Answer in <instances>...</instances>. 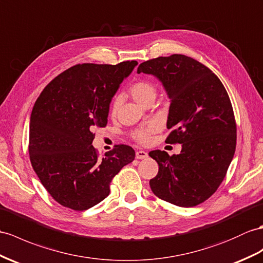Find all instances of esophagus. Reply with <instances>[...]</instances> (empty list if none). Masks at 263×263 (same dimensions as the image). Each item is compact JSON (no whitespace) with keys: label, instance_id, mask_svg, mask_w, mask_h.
<instances>
[{"label":"esophagus","instance_id":"esophagus-1","mask_svg":"<svg viewBox=\"0 0 263 263\" xmlns=\"http://www.w3.org/2000/svg\"><path fill=\"white\" fill-rule=\"evenodd\" d=\"M148 157V154H147L145 151H137L136 152V158L137 159H145Z\"/></svg>","mask_w":263,"mask_h":263}]
</instances>
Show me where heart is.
Instances as JSON below:
<instances>
[{
    "mask_svg": "<svg viewBox=\"0 0 263 263\" xmlns=\"http://www.w3.org/2000/svg\"><path fill=\"white\" fill-rule=\"evenodd\" d=\"M128 92L132 96V98L138 102L139 105H145L146 102L151 100H154L156 97V87L153 82L148 80H138L134 82L133 85L128 89ZM120 106V99L115 98L112 104H111V114L115 115L117 112L118 108ZM159 129V126L156 123H151L146 127L139 128V129L134 132V138H135L137 142L146 144L149 142L151 135L154 133H156Z\"/></svg>",
    "mask_w": 263,
    "mask_h": 263,
    "instance_id": "heart-1",
    "label": "heart"
}]
</instances>
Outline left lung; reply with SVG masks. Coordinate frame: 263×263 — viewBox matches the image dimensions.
<instances>
[{"mask_svg":"<svg viewBox=\"0 0 263 263\" xmlns=\"http://www.w3.org/2000/svg\"><path fill=\"white\" fill-rule=\"evenodd\" d=\"M153 74L171 99L166 142L182 144L178 155L152 151L158 164L153 193L177 206L192 208L214 194L234 155L236 125L223 83L201 62L184 54L140 63L137 73Z\"/></svg>","mask_w":263,"mask_h":263,"instance_id":"8db88e82","label":"left lung"}]
</instances>
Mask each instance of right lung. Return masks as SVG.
I'll return each mask as SVG.
<instances>
[{"label":"right lung","instance_id":"obj_1","mask_svg":"<svg viewBox=\"0 0 263 263\" xmlns=\"http://www.w3.org/2000/svg\"><path fill=\"white\" fill-rule=\"evenodd\" d=\"M137 61L116 66L82 63L69 68L43 89L30 119L29 154L37 177L62 206L85 211L109 195L110 182L135 158L117 145L99 157L92 140L105 127L109 105Z\"/></svg>","mask_w":263,"mask_h":263}]
</instances>
